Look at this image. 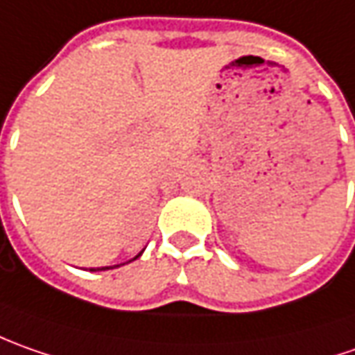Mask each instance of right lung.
I'll use <instances>...</instances> for the list:
<instances>
[{"label": "right lung", "instance_id": "1", "mask_svg": "<svg viewBox=\"0 0 355 355\" xmlns=\"http://www.w3.org/2000/svg\"><path fill=\"white\" fill-rule=\"evenodd\" d=\"M141 253H143V251H139V253H137V255H135L133 259H129L128 263L135 261L137 257H141ZM119 265H125V263H119ZM119 265H107V267H98V269H90V271H107V269H116V267H119Z\"/></svg>", "mask_w": 355, "mask_h": 355}]
</instances>
